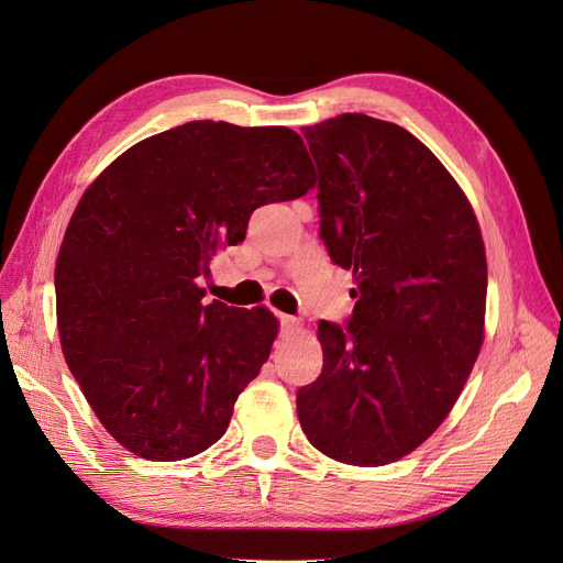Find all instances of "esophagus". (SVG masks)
I'll list each match as a JSON object with an SVG mask.
<instances>
[{
  "mask_svg": "<svg viewBox=\"0 0 563 563\" xmlns=\"http://www.w3.org/2000/svg\"><path fill=\"white\" fill-rule=\"evenodd\" d=\"M279 317V323H282V329L284 331H298L300 329V319H296V317H291V314H277Z\"/></svg>",
  "mask_w": 563,
  "mask_h": 563,
  "instance_id": "34e87169",
  "label": "esophagus"
}]
</instances>
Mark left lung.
<instances>
[{"label": "left lung", "instance_id": "8db88e82", "mask_svg": "<svg viewBox=\"0 0 563 563\" xmlns=\"http://www.w3.org/2000/svg\"><path fill=\"white\" fill-rule=\"evenodd\" d=\"M319 172V236L352 269L345 327L319 321L321 376L298 389L323 455L376 467L418 449L479 354L486 251L465 192L406 129L360 112L305 126Z\"/></svg>", "mask_w": 563, "mask_h": 563}]
</instances>
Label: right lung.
<instances>
[{"mask_svg":"<svg viewBox=\"0 0 563 563\" xmlns=\"http://www.w3.org/2000/svg\"><path fill=\"white\" fill-rule=\"evenodd\" d=\"M312 185L296 131L201 119L135 143L84 192L56 261L58 333L124 449L172 463L225 434L277 319L207 302L197 279L218 249L244 240L255 209Z\"/></svg>","mask_w":563,"mask_h":563,"instance_id":"obj_1","label":"right lung"}]
</instances>
